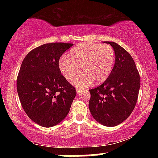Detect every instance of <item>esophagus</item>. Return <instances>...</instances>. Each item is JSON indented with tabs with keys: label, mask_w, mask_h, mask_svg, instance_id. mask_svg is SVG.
<instances>
[{
	"label": "esophagus",
	"mask_w": 158,
	"mask_h": 158,
	"mask_svg": "<svg viewBox=\"0 0 158 158\" xmlns=\"http://www.w3.org/2000/svg\"><path fill=\"white\" fill-rule=\"evenodd\" d=\"M81 90H79V89H77V94H79V93H81Z\"/></svg>",
	"instance_id": "34e87169"
}]
</instances>
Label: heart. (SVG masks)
<instances>
[{
    "instance_id": "heart-1",
    "label": "heart",
    "mask_w": 158,
    "mask_h": 158,
    "mask_svg": "<svg viewBox=\"0 0 158 158\" xmlns=\"http://www.w3.org/2000/svg\"><path fill=\"white\" fill-rule=\"evenodd\" d=\"M115 62V52L108 44L95 43H81L64 56L59 62L61 73L68 81H72L79 89L88 87L94 80L103 82L111 73ZM81 70H80V68Z\"/></svg>"
}]
</instances>
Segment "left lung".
I'll return each instance as SVG.
<instances>
[{"label":"left lung","instance_id":"8db88e82","mask_svg":"<svg viewBox=\"0 0 158 158\" xmlns=\"http://www.w3.org/2000/svg\"><path fill=\"white\" fill-rule=\"evenodd\" d=\"M113 48L115 64L111 73L102 85L89 90L91 115L103 126L113 127L126 120L137 103L140 78L128 52L113 41H105Z\"/></svg>","mask_w":158,"mask_h":158}]
</instances>
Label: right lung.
I'll use <instances>...</instances> for the list:
<instances>
[{
  "label": "right lung",
  "instance_id": "right-lung-1",
  "mask_svg": "<svg viewBox=\"0 0 158 158\" xmlns=\"http://www.w3.org/2000/svg\"><path fill=\"white\" fill-rule=\"evenodd\" d=\"M73 46L49 43L25 56L17 78V91L23 109L39 126L52 127L68 115L76 97L75 88L61 74L59 61Z\"/></svg>",
  "mask_w": 158,
  "mask_h": 158
}]
</instances>
